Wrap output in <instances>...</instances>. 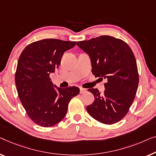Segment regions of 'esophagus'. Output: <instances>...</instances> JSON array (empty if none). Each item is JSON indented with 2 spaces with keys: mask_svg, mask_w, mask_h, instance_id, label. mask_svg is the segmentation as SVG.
I'll list each match as a JSON object with an SVG mask.
<instances>
[{
  "mask_svg": "<svg viewBox=\"0 0 156 156\" xmlns=\"http://www.w3.org/2000/svg\"><path fill=\"white\" fill-rule=\"evenodd\" d=\"M86 89H84V88H80V94H83L85 93V92H86Z\"/></svg>",
  "mask_w": 156,
  "mask_h": 156,
  "instance_id": "esophagus-1",
  "label": "esophagus"
}]
</instances>
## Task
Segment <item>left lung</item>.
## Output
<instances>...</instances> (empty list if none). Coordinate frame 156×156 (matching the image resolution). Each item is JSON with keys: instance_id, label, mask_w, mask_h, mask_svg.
I'll use <instances>...</instances> for the list:
<instances>
[{"instance_id": "obj_1", "label": "left lung", "mask_w": 156, "mask_h": 156, "mask_svg": "<svg viewBox=\"0 0 156 156\" xmlns=\"http://www.w3.org/2000/svg\"><path fill=\"white\" fill-rule=\"evenodd\" d=\"M77 45L90 58L93 75L107 80L102 94L97 88L88 90L95 100L87 106V112L103 124L119 122L132 105L139 85L132 50L122 39L108 35L78 41Z\"/></svg>"}]
</instances>
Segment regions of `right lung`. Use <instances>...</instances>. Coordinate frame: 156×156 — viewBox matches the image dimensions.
<instances>
[{
	"mask_svg": "<svg viewBox=\"0 0 156 156\" xmlns=\"http://www.w3.org/2000/svg\"><path fill=\"white\" fill-rule=\"evenodd\" d=\"M76 44V41L45 39L30 44L19 57L15 76L17 93L28 117L39 126L49 127L61 121L69 102L80 93L74 86L54 88L49 78L63 53Z\"/></svg>",
	"mask_w": 156,
	"mask_h": 156,
	"instance_id": "add662e5",
	"label": "right lung"
}]
</instances>
